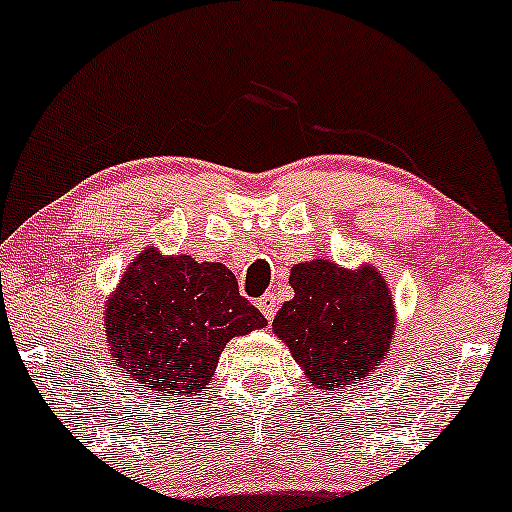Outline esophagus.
Here are the masks:
<instances>
[{"mask_svg":"<svg viewBox=\"0 0 512 512\" xmlns=\"http://www.w3.org/2000/svg\"><path fill=\"white\" fill-rule=\"evenodd\" d=\"M257 307H260L262 315L267 317V322H272L274 315H276V295L274 293L262 295V298L257 300Z\"/></svg>","mask_w":512,"mask_h":512,"instance_id":"34e87169","label":"esophagus"}]
</instances>
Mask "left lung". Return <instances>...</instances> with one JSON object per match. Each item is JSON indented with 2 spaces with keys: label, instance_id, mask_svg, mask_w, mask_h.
Masks as SVG:
<instances>
[{
  "label": "left lung",
  "instance_id": "left-lung-1",
  "mask_svg": "<svg viewBox=\"0 0 512 512\" xmlns=\"http://www.w3.org/2000/svg\"><path fill=\"white\" fill-rule=\"evenodd\" d=\"M293 300L274 317V334L303 367L307 384L338 391L369 379L389 353L396 310L374 267H338L329 260L291 269Z\"/></svg>",
  "mask_w": 512,
  "mask_h": 512
}]
</instances>
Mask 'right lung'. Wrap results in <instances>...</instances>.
<instances>
[{
  "label": "right lung",
  "instance_id": "right-lung-1",
  "mask_svg": "<svg viewBox=\"0 0 512 512\" xmlns=\"http://www.w3.org/2000/svg\"><path fill=\"white\" fill-rule=\"evenodd\" d=\"M104 312L109 353L128 384L171 400L207 389L226 343L267 326L229 267L155 248L128 264Z\"/></svg>",
  "mask_w": 512,
  "mask_h": 512
}]
</instances>
